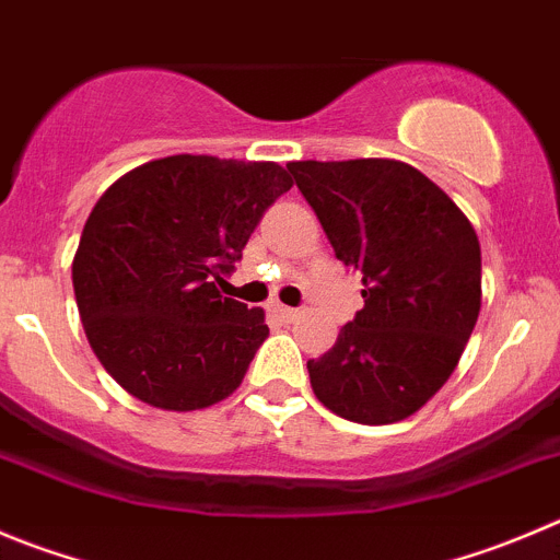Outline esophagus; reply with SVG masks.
Here are the masks:
<instances>
[{
	"label": "esophagus",
	"mask_w": 560,
	"mask_h": 560,
	"mask_svg": "<svg viewBox=\"0 0 560 560\" xmlns=\"http://www.w3.org/2000/svg\"><path fill=\"white\" fill-rule=\"evenodd\" d=\"M275 313H277V316H280V318H283V322H285V324L296 322V318H300V316H302V313H300V311H296V307H285V305H277V307H275Z\"/></svg>",
	"instance_id": "esophagus-1"
}]
</instances>
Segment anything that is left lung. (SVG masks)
<instances>
[{"label": "left lung", "mask_w": 560, "mask_h": 560, "mask_svg": "<svg viewBox=\"0 0 560 560\" xmlns=\"http://www.w3.org/2000/svg\"><path fill=\"white\" fill-rule=\"evenodd\" d=\"M363 311L318 360L313 393L354 423H396L448 382L481 311V247L434 180L393 159L291 162Z\"/></svg>", "instance_id": "obj_1"}]
</instances>
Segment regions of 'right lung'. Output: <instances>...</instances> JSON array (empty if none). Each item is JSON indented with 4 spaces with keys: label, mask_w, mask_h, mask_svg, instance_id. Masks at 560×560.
Instances as JSON below:
<instances>
[{
    "label": "right lung",
    "mask_w": 560,
    "mask_h": 560,
    "mask_svg": "<svg viewBox=\"0 0 560 560\" xmlns=\"http://www.w3.org/2000/svg\"><path fill=\"white\" fill-rule=\"evenodd\" d=\"M291 175L275 162L167 156L117 178L84 222L73 294L112 380L159 409H203L242 385L269 327L222 296Z\"/></svg>",
    "instance_id": "obj_1"
}]
</instances>
